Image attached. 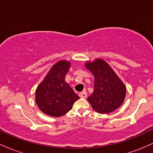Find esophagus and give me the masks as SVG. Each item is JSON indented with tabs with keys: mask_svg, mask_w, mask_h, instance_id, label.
<instances>
[{
	"mask_svg": "<svg viewBox=\"0 0 153 153\" xmlns=\"http://www.w3.org/2000/svg\"><path fill=\"white\" fill-rule=\"evenodd\" d=\"M79 96L80 98H86L87 97V93L85 91H82V92L79 94Z\"/></svg>",
	"mask_w": 153,
	"mask_h": 153,
	"instance_id": "1",
	"label": "esophagus"
}]
</instances>
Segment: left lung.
I'll use <instances>...</instances> for the list:
<instances>
[{
  "label": "left lung",
  "mask_w": 153,
  "mask_h": 153,
  "mask_svg": "<svg viewBox=\"0 0 153 153\" xmlns=\"http://www.w3.org/2000/svg\"><path fill=\"white\" fill-rule=\"evenodd\" d=\"M85 66L95 78L94 93L88 98V101L98 113L114 111L122 105L125 98L124 84L103 59L86 62Z\"/></svg>",
  "instance_id": "1"
}]
</instances>
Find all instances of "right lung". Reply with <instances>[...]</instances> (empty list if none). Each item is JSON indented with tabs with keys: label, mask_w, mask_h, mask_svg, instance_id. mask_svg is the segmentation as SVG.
<instances>
[{
	"label": "right lung",
	"mask_w": 153,
	"mask_h": 153,
	"mask_svg": "<svg viewBox=\"0 0 153 153\" xmlns=\"http://www.w3.org/2000/svg\"><path fill=\"white\" fill-rule=\"evenodd\" d=\"M71 64L62 60L53 65L36 90V103L49 116L59 117L73 108L79 96L65 80Z\"/></svg>",
	"instance_id": "add662e5"
}]
</instances>
